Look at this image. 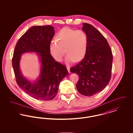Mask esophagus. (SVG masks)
<instances>
[{"instance_id": "1", "label": "esophagus", "mask_w": 133, "mask_h": 133, "mask_svg": "<svg viewBox=\"0 0 133 133\" xmlns=\"http://www.w3.org/2000/svg\"><path fill=\"white\" fill-rule=\"evenodd\" d=\"M67 67V70H68V72L69 73H70V67H69V66H67L66 67Z\"/></svg>"}]
</instances>
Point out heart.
<instances>
[{"mask_svg": "<svg viewBox=\"0 0 133 133\" xmlns=\"http://www.w3.org/2000/svg\"><path fill=\"white\" fill-rule=\"evenodd\" d=\"M56 38L52 40L49 45L51 55L56 60H62L65 53L64 49L67 54L65 62L68 64L79 61L85 56L88 38L84 31L64 27L57 33Z\"/></svg>", "mask_w": 133, "mask_h": 133, "instance_id": "obj_1", "label": "heart"}]
</instances>
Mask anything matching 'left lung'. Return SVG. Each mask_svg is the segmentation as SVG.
Returning a JSON list of instances; mask_svg holds the SVG:
<instances>
[{
  "label": "left lung",
  "instance_id": "obj_1",
  "mask_svg": "<svg viewBox=\"0 0 133 133\" xmlns=\"http://www.w3.org/2000/svg\"><path fill=\"white\" fill-rule=\"evenodd\" d=\"M82 30L88 36L86 53L82 60L71 68L79 79L76 84L78 92L91 96L102 91L111 77L113 55L106 39L94 26L83 23Z\"/></svg>",
  "mask_w": 133,
  "mask_h": 133
}]
</instances>
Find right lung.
Here are the masks:
<instances>
[{"label": "right lung", "mask_w": 133, "mask_h": 133, "mask_svg": "<svg viewBox=\"0 0 133 133\" xmlns=\"http://www.w3.org/2000/svg\"><path fill=\"white\" fill-rule=\"evenodd\" d=\"M54 32L50 25L32 27L20 38L13 53L12 63L17 85L37 100L47 101L54 98L60 83L68 74L66 67L56 61L50 53L49 45ZM25 52H36L41 62L40 74L35 81L27 79L19 68L21 58Z\"/></svg>", "instance_id": "1"}]
</instances>
